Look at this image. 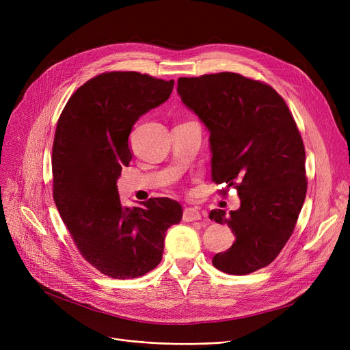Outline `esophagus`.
Wrapping results in <instances>:
<instances>
[{
	"label": "esophagus",
	"instance_id": "esophagus-1",
	"mask_svg": "<svg viewBox=\"0 0 350 350\" xmlns=\"http://www.w3.org/2000/svg\"><path fill=\"white\" fill-rule=\"evenodd\" d=\"M201 217L203 215H201V211L197 207H187V208H185V211H183V219L187 223L200 221Z\"/></svg>",
	"mask_w": 350,
	"mask_h": 350
}]
</instances>
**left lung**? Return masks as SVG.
<instances>
[{
	"label": "left lung",
	"instance_id": "obj_1",
	"mask_svg": "<svg viewBox=\"0 0 350 350\" xmlns=\"http://www.w3.org/2000/svg\"><path fill=\"white\" fill-rule=\"evenodd\" d=\"M177 92L208 129L213 180L237 189L241 200L230 215L210 213L235 235L213 265L231 275L269 265L295 228L308 187L304 142L285 100L269 85L232 72L178 78Z\"/></svg>",
	"mask_w": 350,
	"mask_h": 350
}]
</instances>
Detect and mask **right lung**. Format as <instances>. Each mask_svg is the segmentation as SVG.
Here are the masks:
<instances>
[{
	"label": "right lung",
	"mask_w": 350,
	"mask_h": 350,
	"mask_svg": "<svg viewBox=\"0 0 350 350\" xmlns=\"http://www.w3.org/2000/svg\"><path fill=\"white\" fill-rule=\"evenodd\" d=\"M174 81L139 72H105L77 89L59 116L52 146L53 200L83 258L110 278H137L154 269L165 231L178 224L177 201L120 203L116 181L132 152L137 119L169 99Z\"/></svg>",
	"instance_id": "obj_1"
}]
</instances>
